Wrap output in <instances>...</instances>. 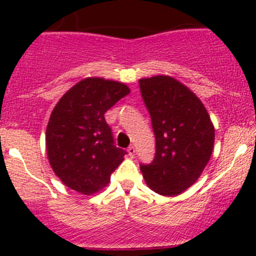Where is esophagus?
<instances>
[{
	"mask_svg": "<svg viewBox=\"0 0 256 256\" xmlns=\"http://www.w3.org/2000/svg\"><path fill=\"white\" fill-rule=\"evenodd\" d=\"M128 154H130L131 157H134V156H135V154H136L135 147H134V146H130V147H128Z\"/></svg>",
	"mask_w": 256,
	"mask_h": 256,
	"instance_id": "esophagus-1",
	"label": "esophagus"
}]
</instances>
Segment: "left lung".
<instances>
[{
  "mask_svg": "<svg viewBox=\"0 0 256 256\" xmlns=\"http://www.w3.org/2000/svg\"><path fill=\"white\" fill-rule=\"evenodd\" d=\"M151 115L156 154L140 168L147 186L161 196H177L202 174L214 146V126L197 95L168 76L138 80Z\"/></svg>",
  "mask_w": 256,
  "mask_h": 256,
  "instance_id": "1",
  "label": "left lung"
}]
</instances>
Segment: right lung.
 <instances>
[{
  "mask_svg": "<svg viewBox=\"0 0 256 256\" xmlns=\"http://www.w3.org/2000/svg\"><path fill=\"white\" fill-rule=\"evenodd\" d=\"M130 94L126 84L104 78H85L60 98L49 118L46 147L59 180L82 194L106 187L126 152L114 146L104 114Z\"/></svg>",
  "mask_w": 256,
  "mask_h": 256,
  "instance_id": "add662e5",
  "label": "right lung"
}]
</instances>
